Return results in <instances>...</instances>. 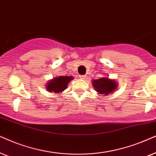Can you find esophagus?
I'll use <instances>...</instances> for the list:
<instances>
[{"mask_svg":"<svg viewBox=\"0 0 156 156\" xmlns=\"http://www.w3.org/2000/svg\"><path fill=\"white\" fill-rule=\"evenodd\" d=\"M79 78L82 80H85L86 78V75H80Z\"/></svg>","mask_w":156,"mask_h":156,"instance_id":"esophagus-1","label":"esophagus"}]
</instances>
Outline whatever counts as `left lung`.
Here are the masks:
<instances>
[{
    "label": "left lung",
    "mask_w": 156,
    "mask_h": 156,
    "mask_svg": "<svg viewBox=\"0 0 156 156\" xmlns=\"http://www.w3.org/2000/svg\"><path fill=\"white\" fill-rule=\"evenodd\" d=\"M93 86L97 92L105 95L113 92V90H115L117 88V83L115 80H110L108 78L94 80L93 81Z\"/></svg>",
    "instance_id": "1"
}]
</instances>
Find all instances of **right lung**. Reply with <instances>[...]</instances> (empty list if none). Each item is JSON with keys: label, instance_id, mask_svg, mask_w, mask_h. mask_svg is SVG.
I'll use <instances>...</instances> for the list:
<instances>
[{"label": "right lung", "instance_id": "1", "mask_svg": "<svg viewBox=\"0 0 156 156\" xmlns=\"http://www.w3.org/2000/svg\"><path fill=\"white\" fill-rule=\"evenodd\" d=\"M73 79L72 76H59L53 78L47 84V90L49 92L61 93L67 88L68 83Z\"/></svg>", "mask_w": 156, "mask_h": 156}]
</instances>
